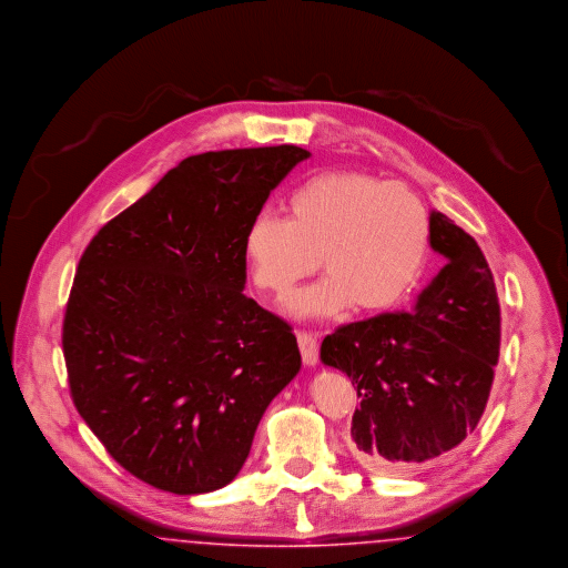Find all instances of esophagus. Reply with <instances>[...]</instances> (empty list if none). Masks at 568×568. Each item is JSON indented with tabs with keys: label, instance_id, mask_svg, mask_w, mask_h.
<instances>
[{
	"label": "esophagus",
	"instance_id": "obj_1",
	"mask_svg": "<svg viewBox=\"0 0 568 568\" xmlns=\"http://www.w3.org/2000/svg\"><path fill=\"white\" fill-rule=\"evenodd\" d=\"M297 346H300V353H302V362H304V364L317 365V334H311V332H297Z\"/></svg>",
	"mask_w": 568,
	"mask_h": 568
}]
</instances>
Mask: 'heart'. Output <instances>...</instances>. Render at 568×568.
<instances>
[{
	"instance_id": "b5f03b06",
	"label": "heart",
	"mask_w": 568,
	"mask_h": 568,
	"mask_svg": "<svg viewBox=\"0 0 568 568\" xmlns=\"http://www.w3.org/2000/svg\"><path fill=\"white\" fill-rule=\"evenodd\" d=\"M429 245L420 196L359 171L311 178L287 199V220L262 211L245 234L251 278L266 294H292L321 260L327 276L287 304L295 317H334L348 306L376 315L399 306L423 278Z\"/></svg>"
}]
</instances>
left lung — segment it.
I'll use <instances>...</instances> for the list:
<instances>
[{
	"mask_svg": "<svg viewBox=\"0 0 568 568\" xmlns=\"http://www.w3.org/2000/svg\"><path fill=\"white\" fill-rule=\"evenodd\" d=\"M433 251L446 266L412 313L342 325L321 344V362L357 386L351 450L381 474H408L471 435L499 362L495 278L476 239L432 211Z\"/></svg>",
	"mask_w": 568,
	"mask_h": 568,
	"instance_id": "8db88e82",
	"label": "left lung"
}]
</instances>
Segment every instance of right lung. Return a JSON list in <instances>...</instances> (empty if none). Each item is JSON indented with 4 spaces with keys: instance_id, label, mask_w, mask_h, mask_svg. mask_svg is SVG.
Masks as SVG:
<instances>
[{
    "instance_id": "1",
    "label": "right lung",
    "mask_w": 568,
    "mask_h": 568,
    "mask_svg": "<svg viewBox=\"0 0 568 568\" xmlns=\"http://www.w3.org/2000/svg\"><path fill=\"white\" fill-rule=\"evenodd\" d=\"M308 156L273 145L182 160L80 257L63 321L71 399L115 463L154 488L230 484L300 372L292 327L243 294L245 234Z\"/></svg>"
}]
</instances>
